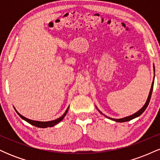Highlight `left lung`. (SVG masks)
I'll use <instances>...</instances> for the list:
<instances>
[{"label":"left lung","mask_w":160,"mask_h":160,"mask_svg":"<svg viewBox=\"0 0 160 160\" xmlns=\"http://www.w3.org/2000/svg\"><path fill=\"white\" fill-rule=\"evenodd\" d=\"M153 70H154V73H155V68H154V66H153ZM153 83H154V78H153V82H152L151 88H150V90L149 95H148V99H147V101H146V102H145L144 105L143 106V107L141 108V109L139 110L138 111H137L136 113H133L132 115L128 116V117H124V118H121V119H113V118H111V117H107V116H105V115H104V114H103V113H102V112H101V111H99V110L98 109V108H97V107H96V108H97V109L98 110V111L100 112V113H102V114H103V115L104 116V117H107V118L110 119V120H111L116 121V122H127V121H129V120H133V119L136 118V117H139V116L142 114V113H143V112H144V111H145V110H146V108H148V104H149V102H150V98H151L152 92H153Z\"/></svg>","instance_id":"1"}]
</instances>
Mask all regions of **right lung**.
Returning <instances> with one entry per match:
<instances>
[{
  "label": "right lung",
  "mask_w": 160,
  "mask_h": 160,
  "mask_svg": "<svg viewBox=\"0 0 160 160\" xmlns=\"http://www.w3.org/2000/svg\"><path fill=\"white\" fill-rule=\"evenodd\" d=\"M68 108L69 107L67 108V110H66V111L65 112V113H64L63 115L62 116V117H60L59 118L56 119V120H52V121H47V122H40V121H36V120H30V119H28L26 117H23L22 115H21L20 113L18 112L16 110V113L19 114V116L20 117H21L22 119H23L24 120H25L26 122H28V123L33 125V126H36V127H39V128H47V127H52V126H54L55 125L58 124V122H60L61 121L63 120L64 118H65V117L67 114L68 111Z\"/></svg>",
  "instance_id": "obj_1"
}]
</instances>
